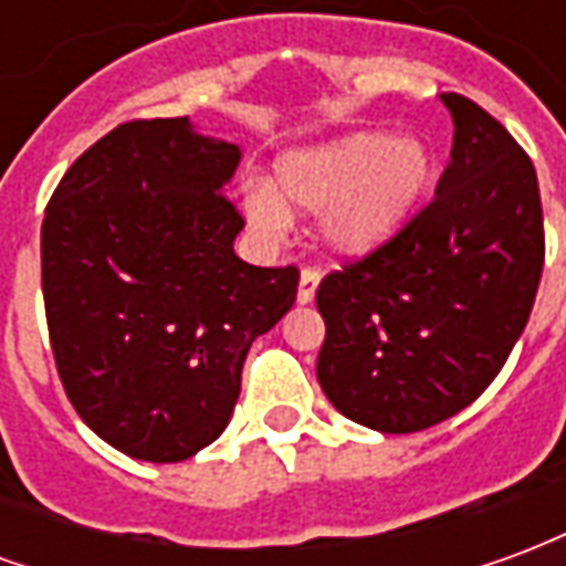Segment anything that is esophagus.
<instances>
[{
  "mask_svg": "<svg viewBox=\"0 0 566 566\" xmlns=\"http://www.w3.org/2000/svg\"><path fill=\"white\" fill-rule=\"evenodd\" d=\"M318 282H321L318 270H303V272H300V291H296V303H300V306H306V303H312V300H315Z\"/></svg>",
  "mask_w": 566,
  "mask_h": 566,
  "instance_id": "34e87169",
  "label": "esophagus"
}]
</instances>
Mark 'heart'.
I'll return each mask as SVG.
<instances>
[{"label":"heart","mask_w":566,"mask_h":566,"mask_svg":"<svg viewBox=\"0 0 566 566\" xmlns=\"http://www.w3.org/2000/svg\"><path fill=\"white\" fill-rule=\"evenodd\" d=\"M437 172V154L421 136L394 139L385 129H360L282 154L270 187H248L245 214L254 230L275 235L291 223L287 211H324L327 248L369 258L412 223Z\"/></svg>","instance_id":"b5f03b06"}]
</instances>
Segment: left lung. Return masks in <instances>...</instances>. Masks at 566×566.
Instances as JSON below:
<instances>
[{
	"instance_id": "left-lung-1",
	"label": "left lung",
	"mask_w": 566,
	"mask_h": 566,
	"mask_svg": "<svg viewBox=\"0 0 566 566\" xmlns=\"http://www.w3.org/2000/svg\"><path fill=\"white\" fill-rule=\"evenodd\" d=\"M433 202L376 254L318 284L321 391L379 433L458 416L494 381L534 308L546 239L531 157L461 93Z\"/></svg>"
}]
</instances>
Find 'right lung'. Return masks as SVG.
Returning <instances> with one entry per match:
<instances>
[{
  "label": "right lung",
  "instance_id": "obj_1",
  "mask_svg": "<svg viewBox=\"0 0 566 566\" xmlns=\"http://www.w3.org/2000/svg\"><path fill=\"white\" fill-rule=\"evenodd\" d=\"M242 148L187 117L129 120L69 166L44 209L56 373L84 424L175 463L230 424L251 343L294 306L296 266H251L223 197Z\"/></svg>",
  "mask_w": 566,
  "mask_h": 566
}]
</instances>
